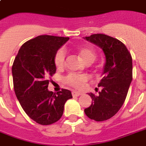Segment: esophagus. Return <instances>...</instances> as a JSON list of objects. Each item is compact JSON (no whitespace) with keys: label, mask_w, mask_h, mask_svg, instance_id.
<instances>
[{"label":"esophagus","mask_w":146,"mask_h":146,"mask_svg":"<svg viewBox=\"0 0 146 146\" xmlns=\"http://www.w3.org/2000/svg\"><path fill=\"white\" fill-rule=\"evenodd\" d=\"M72 95H73V97H77V96H80V95H82V92L77 91H73V92H72Z\"/></svg>","instance_id":"esophagus-1"}]
</instances>
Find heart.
Wrapping results in <instances>:
<instances>
[{
    "mask_svg": "<svg viewBox=\"0 0 146 146\" xmlns=\"http://www.w3.org/2000/svg\"><path fill=\"white\" fill-rule=\"evenodd\" d=\"M77 52L80 57L87 64H91L95 60L96 54L95 51L89 47L82 46L78 48ZM65 57L66 54L63 49H60L57 51L54 57L55 66L57 68H63L65 64ZM89 77L86 74H78V73H70L65 78V82L76 89H80Z\"/></svg>",
    "mask_w": 146,
    "mask_h": 146,
    "instance_id": "1",
    "label": "heart"
}]
</instances>
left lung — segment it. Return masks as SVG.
Segmentation results:
<instances>
[{
	"label": "left lung",
	"instance_id": "left-lung-1",
	"mask_svg": "<svg viewBox=\"0 0 146 146\" xmlns=\"http://www.w3.org/2000/svg\"><path fill=\"white\" fill-rule=\"evenodd\" d=\"M85 39L99 46L105 55L98 96L89 93L92 102L84 110L89 118L104 121L115 115L124 103L133 80V60L124 44L104 34H94Z\"/></svg>",
	"mask_w": 146,
	"mask_h": 146
}]
</instances>
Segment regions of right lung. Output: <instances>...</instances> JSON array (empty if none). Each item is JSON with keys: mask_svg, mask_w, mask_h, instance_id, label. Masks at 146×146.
I'll return each instance as SVG.
<instances>
[{"mask_svg": "<svg viewBox=\"0 0 146 146\" xmlns=\"http://www.w3.org/2000/svg\"><path fill=\"white\" fill-rule=\"evenodd\" d=\"M68 37L39 35L21 46L12 66L13 87L26 114L38 123L52 124L63 115L70 90L54 93L48 89L49 77L56 73L54 57Z\"/></svg>", "mask_w": 146, "mask_h": 146, "instance_id": "right-lung-1", "label": "right lung"}]
</instances>
